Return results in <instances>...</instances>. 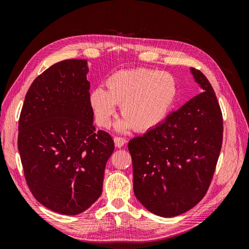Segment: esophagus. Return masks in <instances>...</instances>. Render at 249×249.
<instances>
[{
	"label": "esophagus",
	"instance_id": "34e87169",
	"mask_svg": "<svg viewBox=\"0 0 249 249\" xmlns=\"http://www.w3.org/2000/svg\"><path fill=\"white\" fill-rule=\"evenodd\" d=\"M114 143L116 147H123L126 143V140L122 137H114Z\"/></svg>",
	"mask_w": 249,
	"mask_h": 249
}]
</instances>
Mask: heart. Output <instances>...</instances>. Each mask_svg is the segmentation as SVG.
Returning <instances> with one entry per match:
<instances>
[{
  "label": "heart",
  "mask_w": 249,
  "mask_h": 249,
  "mask_svg": "<svg viewBox=\"0 0 249 249\" xmlns=\"http://www.w3.org/2000/svg\"><path fill=\"white\" fill-rule=\"evenodd\" d=\"M107 90L93 89L89 96L97 124H111L116 105L124 117L115 124L117 132L132 129L146 132L159 125L175 105L178 84L167 71L150 69L124 70L113 73L106 81Z\"/></svg>",
  "instance_id": "obj_1"
}]
</instances>
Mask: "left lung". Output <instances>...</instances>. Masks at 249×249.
Returning <instances> with one entry per match:
<instances>
[{
	"instance_id": "1",
	"label": "left lung",
	"mask_w": 249,
	"mask_h": 249,
	"mask_svg": "<svg viewBox=\"0 0 249 249\" xmlns=\"http://www.w3.org/2000/svg\"><path fill=\"white\" fill-rule=\"evenodd\" d=\"M201 93L130 140L134 193L150 213L175 217L205 196L222 145V114L212 85L190 69Z\"/></svg>"
}]
</instances>
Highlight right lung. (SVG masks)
<instances>
[{
  "label": "right lung",
  "mask_w": 249,
  "mask_h": 249,
  "mask_svg": "<svg viewBox=\"0 0 249 249\" xmlns=\"http://www.w3.org/2000/svg\"><path fill=\"white\" fill-rule=\"evenodd\" d=\"M87 60L44 71L30 86L18 122V146L27 184L42 206L78 215L101 196L110 135L95 131Z\"/></svg>",
  "instance_id": "obj_1"
}]
</instances>
